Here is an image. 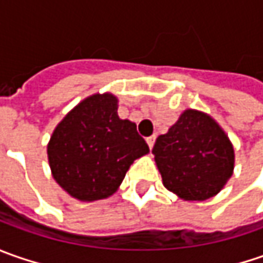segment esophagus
<instances>
[{"mask_svg": "<svg viewBox=\"0 0 263 263\" xmlns=\"http://www.w3.org/2000/svg\"><path fill=\"white\" fill-rule=\"evenodd\" d=\"M146 143H147V146H149V149H152V147H154V143H155V136L147 137Z\"/></svg>", "mask_w": 263, "mask_h": 263, "instance_id": "esophagus-1", "label": "esophagus"}]
</instances>
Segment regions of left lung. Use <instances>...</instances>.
Masks as SVG:
<instances>
[{
  "label": "left lung",
  "instance_id": "obj_1",
  "mask_svg": "<svg viewBox=\"0 0 263 263\" xmlns=\"http://www.w3.org/2000/svg\"><path fill=\"white\" fill-rule=\"evenodd\" d=\"M162 184L184 200L218 195L234 171V147L212 117L184 109L152 149Z\"/></svg>",
  "mask_w": 263,
  "mask_h": 263
}]
</instances>
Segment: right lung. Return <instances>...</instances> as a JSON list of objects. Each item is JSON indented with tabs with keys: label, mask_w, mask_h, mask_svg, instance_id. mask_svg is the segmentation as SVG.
<instances>
[{
	"label": "right lung",
	"mask_w": 263,
	"mask_h": 263,
	"mask_svg": "<svg viewBox=\"0 0 263 263\" xmlns=\"http://www.w3.org/2000/svg\"><path fill=\"white\" fill-rule=\"evenodd\" d=\"M116 95L85 98L52 132L46 154L52 177L82 202L114 195L135 159L149 152L136 124L118 117Z\"/></svg>",
	"instance_id": "obj_1"
}]
</instances>
